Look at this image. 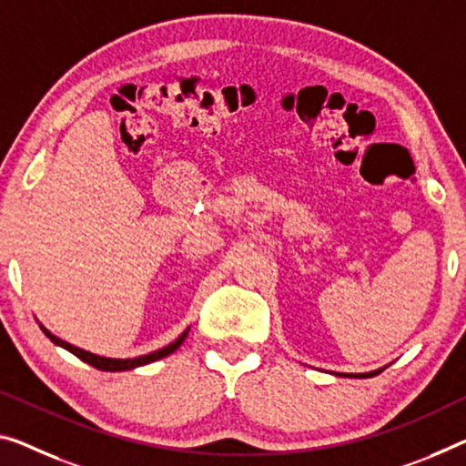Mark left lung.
Segmentation results:
<instances>
[{
	"instance_id": "1",
	"label": "left lung",
	"mask_w": 466,
	"mask_h": 466,
	"mask_svg": "<svg viewBox=\"0 0 466 466\" xmlns=\"http://www.w3.org/2000/svg\"><path fill=\"white\" fill-rule=\"evenodd\" d=\"M383 369H385V367H383ZM383 369L370 370V373H335V375H339V377H356V379H367V377H375V375H379V373H381Z\"/></svg>"
}]
</instances>
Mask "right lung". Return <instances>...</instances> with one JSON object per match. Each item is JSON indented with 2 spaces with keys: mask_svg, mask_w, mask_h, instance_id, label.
Instances as JSON below:
<instances>
[{
  "mask_svg": "<svg viewBox=\"0 0 466 466\" xmlns=\"http://www.w3.org/2000/svg\"><path fill=\"white\" fill-rule=\"evenodd\" d=\"M39 327H41V331L46 333L47 338L56 343V346L68 350V352H73L76 358H81L83 362L91 364V367H96V369H99V370H110V373H118V370L137 369V367H143V364L156 362V360H160V358H164V356L173 354L177 348H181V343L185 341V338H187V333H189V327H187L181 335H178V338H177L173 343H168V346L156 350V352L143 354V356H137V358H106V356L91 354V352H87V350L76 348V346H73V343H68V341H64V339H60V338H56V335H54L52 331H47V329L43 327L41 323H39Z\"/></svg>",
  "mask_w": 466,
  "mask_h": 466,
  "instance_id": "right-lung-1",
  "label": "right lung"
}]
</instances>
